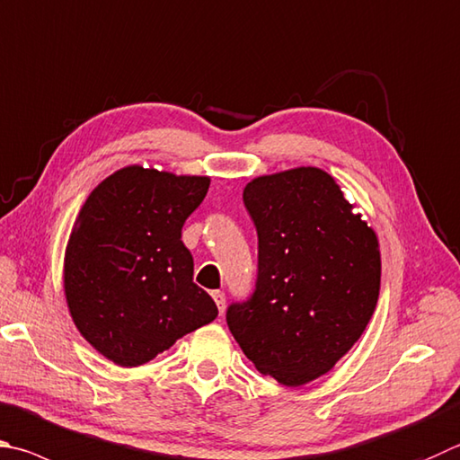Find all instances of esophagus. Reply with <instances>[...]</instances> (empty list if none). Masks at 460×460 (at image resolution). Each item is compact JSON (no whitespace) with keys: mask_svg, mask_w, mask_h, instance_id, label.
Returning a JSON list of instances; mask_svg holds the SVG:
<instances>
[{"mask_svg":"<svg viewBox=\"0 0 460 460\" xmlns=\"http://www.w3.org/2000/svg\"><path fill=\"white\" fill-rule=\"evenodd\" d=\"M213 299H215V304H217V307H219V312L223 314L225 312V294L221 289H217V291H213Z\"/></svg>","mask_w":460,"mask_h":460,"instance_id":"34e87169","label":"esophagus"}]
</instances>
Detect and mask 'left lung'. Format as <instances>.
Here are the masks:
<instances>
[{
    "mask_svg": "<svg viewBox=\"0 0 460 460\" xmlns=\"http://www.w3.org/2000/svg\"><path fill=\"white\" fill-rule=\"evenodd\" d=\"M243 203L259 239L257 281L247 302L229 305L227 325L259 372L302 386L330 372L368 325L378 237L315 166L253 179Z\"/></svg>",
    "mask_w": 460,
    "mask_h": 460,
    "instance_id": "1",
    "label": "left lung"
}]
</instances>
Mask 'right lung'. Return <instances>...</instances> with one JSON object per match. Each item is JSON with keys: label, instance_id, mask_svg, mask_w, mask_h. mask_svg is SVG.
Returning a JSON list of instances; mask_svg holds the SVG:
<instances>
[{"label": "right lung", "instance_id": "right-lung-1", "mask_svg": "<svg viewBox=\"0 0 460 460\" xmlns=\"http://www.w3.org/2000/svg\"><path fill=\"white\" fill-rule=\"evenodd\" d=\"M208 177L132 164L106 177L80 208L66 245L64 294L78 332L114 364H146L217 317L193 281L181 241Z\"/></svg>", "mask_w": 460, "mask_h": 460}]
</instances>
